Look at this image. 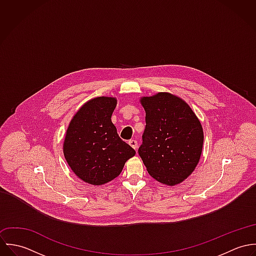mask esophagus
I'll return each mask as SVG.
<instances>
[{
  "label": "esophagus",
  "mask_w": 256,
  "mask_h": 256,
  "mask_svg": "<svg viewBox=\"0 0 256 256\" xmlns=\"http://www.w3.org/2000/svg\"><path fill=\"white\" fill-rule=\"evenodd\" d=\"M129 145L132 146L133 148H135V150H137V148H138V143H137L136 140H130L129 141Z\"/></svg>",
  "instance_id": "obj_1"
}]
</instances>
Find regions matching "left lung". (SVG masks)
I'll list each match as a JSON object with an SVG mask.
<instances>
[{
    "label": "left lung",
    "mask_w": 256,
    "mask_h": 256,
    "mask_svg": "<svg viewBox=\"0 0 256 256\" xmlns=\"http://www.w3.org/2000/svg\"><path fill=\"white\" fill-rule=\"evenodd\" d=\"M146 128L139 154L148 174L174 186L195 170L202 154L204 134L200 120L182 98L170 92L143 96Z\"/></svg>",
    "instance_id": "left-lung-1"
}]
</instances>
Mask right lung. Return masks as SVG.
I'll return each mask as SVG.
<instances>
[{
	"label": "right lung",
	"mask_w": 256,
	"mask_h": 256,
	"mask_svg": "<svg viewBox=\"0 0 256 256\" xmlns=\"http://www.w3.org/2000/svg\"><path fill=\"white\" fill-rule=\"evenodd\" d=\"M117 100L98 96L86 102L74 115L63 152L74 174L84 182L102 185L117 178L136 152L122 141L111 115Z\"/></svg>",
	"instance_id": "obj_1"
}]
</instances>
